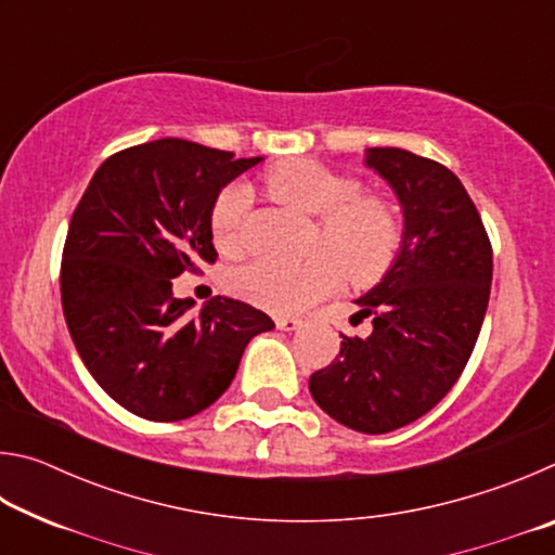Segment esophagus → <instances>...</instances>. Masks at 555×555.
Segmentation results:
<instances>
[{
    "label": "esophagus",
    "instance_id": "esophagus-1",
    "mask_svg": "<svg viewBox=\"0 0 555 555\" xmlns=\"http://www.w3.org/2000/svg\"><path fill=\"white\" fill-rule=\"evenodd\" d=\"M274 323H276L279 331L291 333V331H298L300 323H304V321H300V318H294V315H276Z\"/></svg>",
    "mask_w": 555,
    "mask_h": 555
}]
</instances>
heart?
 Listing matches in <instances>:
<instances>
[{"label":"heart","mask_w":555,"mask_h":555,"mask_svg":"<svg viewBox=\"0 0 555 555\" xmlns=\"http://www.w3.org/2000/svg\"><path fill=\"white\" fill-rule=\"evenodd\" d=\"M271 198L318 215L313 244L325 249L300 261L257 257L230 271L232 294L264 311L296 313L340 284L343 269L352 284L367 286L397 264L403 247V220L397 205L379 193H362L357 178L318 164L291 158L264 176ZM247 205L244 185L222 188L212 203L210 234L224 257L247 247Z\"/></svg>","instance_id":"obj_1"}]
</instances>
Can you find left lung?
Instances as JSON below:
<instances>
[{
	"label": "left lung",
	"mask_w": 555,
	"mask_h": 555,
	"mask_svg": "<svg viewBox=\"0 0 555 555\" xmlns=\"http://www.w3.org/2000/svg\"><path fill=\"white\" fill-rule=\"evenodd\" d=\"M364 164L397 193L403 247L354 304L367 337L343 335L340 357L311 374L318 406L360 434H389L428 413L463 374L490 304L492 244L460 178L403 149H367Z\"/></svg>",
	"instance_id": "obj_1"
}]
</instances>
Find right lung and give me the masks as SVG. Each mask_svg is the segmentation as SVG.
<instances>
[{
  "label": "right lung",
  "instance_id": "1",
  "mask_svg": "<svg viewBox=\"0 0 555 555\" xmlns=\"http://www.w3.org/2000/svg\"><path fill=\"white\" fill-rule=\"evenodd\" d=\"M261 156L185 139L112 154L75 208L63 247V315L80 360L119 406L183 421L218 401L267 313L215 296L198 313L173 298L176 276L215 264L210 212L230 181Z\"/></svg>",
  "mask_w": 555,
  "mask_h": 555
}]
</instances>
